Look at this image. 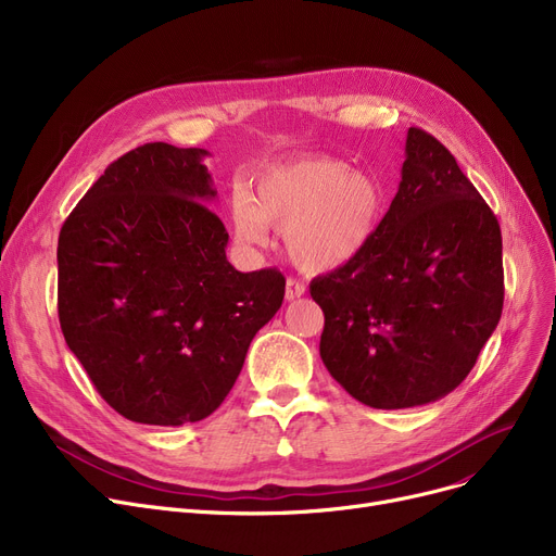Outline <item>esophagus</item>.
<instances>
[{
	"label": "esophagus",
	"mask_w": 556,
	"mask_h": 556,
	"mask_svg": "<svg viewBox=\"0 0 556 556\" xmlns=\"http://www.w3.org/2000/svg\"><path fill=\"white\" fill-rule=\"evenodd\" d=\"M304 293H306V286L302 281H298V279H288L286 281V302H295Z\"/></svg>",
	"instance_id": "1"
}]
</instances>
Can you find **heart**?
<instances>
[{"label": "heart", "instance_id": "b5f03b06", "mask_svg": "<svg viewBox=\"0 0 556 556\" xmlns=\"http://www.w3.org/2000/svg\"><path fill=\"white\" fill-rule=\"evenodd\" d=\"M386 210L388 189L376 173L333 155H304L263 166L252 195L233 193L231 223L245 245L266 243L268 227L281 229L290 261L325 275L367 250Z\"/></svg>", "mask_w": 556, "mask_h": 556}]
</instances>
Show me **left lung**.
<instances>
[{"label": "left lung", "mask_w": 556, "mask_h": 556, "mask_svg": "<svg viewBox=\"0 0 556 556\" xmlns=\"http://www.w3.org/2000/svg\"><path fill=\"white\" fill-rule=\"evenodd\" d=\"M319 356L369 407L453 392L501 323L503 237L489 204L432 135L410 128L399 191L367 250L311 281Z\"/></svg>", "instance_id": "8db88e82"}]
</instances>
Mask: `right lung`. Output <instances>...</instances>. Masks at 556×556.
Instances as JSON below:
<instances>
[{
	"label": "right lung",
	"instance_id": "right-lung-1",
	"mask_svg": "<svg viewBox=\"0 0 556 556\" xmlns=\"http://www.w3.org/2000/svg\"><path fill=\"white\" fill-rule=\"evenodd\" d=\"M204 149L143 143L112 162L58 237V317L116 413L149 426L210 417L286 279L239 273Z\"/></svg>",
	"mask_w": 556,
	"mask_h": 556
}]
</instances>
